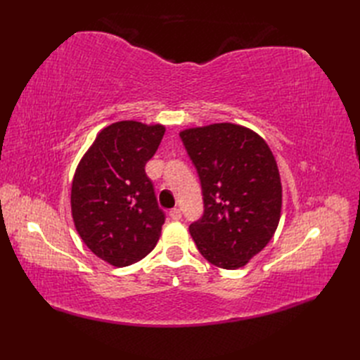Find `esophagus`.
I'll return each mask as SVG.
<instances>
[{
  "mask_svg": "<svg viewBox=\"0 0 360 360\" xmlns=\"http://www.w3.org/2000/svg\"><path fill=\"white\" fill-rule=\"evenodd\" d=\"M169 216H171L172 221H180L181 219V212L179 209H174V210L169 212Z\"/></svg>",
  "mask_w": 360,
  "mask_h": 360,
  "instance_id": "obj_1",
  "label": "esophagus"
}]
</instances>
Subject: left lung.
Masks as SVG:
<instances>
[{
    "instance_id": "1",
    "label": "left lung",
    "mask_w": 360,
    "mask_h": 360,
    "mask_svg": "<svg viewBox=\"0 0 360 360\" xmlns=\"http://www.w3.org/2000/svg\"><path fill=\"white\" fill-rule=\"evenodd\" d=\"M198 171L204 214L189 226L200 254L216 267L246 266L274 237L282 209L278 163L252 129L213 123L179 134Z\"/></svg>"
}]
</instances>
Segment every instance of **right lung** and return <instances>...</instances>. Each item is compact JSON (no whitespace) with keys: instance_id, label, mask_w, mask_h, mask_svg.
<instances>
[{"instance_id":"1","label":"right lung","mask_w":360,"mask_h":360,"mask_svg":"<svg viewBox=\"0 0 360 360\" xmlns=\"http://www.w3.org/2000/svg\"><path fill=\"white\" fill-rule=\"evenodd\" d=\"M163 124L124 120L103 127L76 167L70 207L76 231L94 255L114 267L138 263L156 246L165 222L146 163Z\"/></svg>"}]
</instances>
